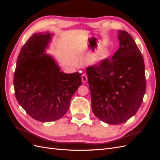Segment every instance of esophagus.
Instances as JSON below:
<instances>
[{"mask_svg": "<svg viewBox=\"0 0 160 160\" xmlns=\"http://www.w3.org/2000/svg\"><path fill=\"white\" fill-rule=\"evenodd\" d=\"M81 80L83 81V83H86L88 81V76L85 74H83L81 75Z\"/></svg>", "mask_w": 160, "mask_h": 160, "instance_id": "esophagus-1", "label": "esophagus"}]
</instances>
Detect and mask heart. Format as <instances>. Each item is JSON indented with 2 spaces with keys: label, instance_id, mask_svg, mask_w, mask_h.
Instances as JSON below:
<instances>
[{
  "label": "heart",
  "instance_id": "heart-1",
  "mask_svg": "<svg viewBox=\"0 0 160 160\" xmlns=\"http://www.w3.org/2000/svg\"><path fill=\"white\" fill-rule=\"evenodd\" d=\"M109 55V51H108V49H103L101 50L100 52H99V57L101 58V59H104V58L107 57Z\"/></svg>",
  "mask_w": 160,
  "mask_h": 160
}]
</instances>
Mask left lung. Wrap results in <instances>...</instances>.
Here are the masks:
<instances>
[{
  "mask_svg": "<svg viewBox=\"0 0 160 160\" xmlns=\"http://www.w3.org/2000/svg\"><path fill=\"white\" fill-rule=\"evenodd\" d=\"M118 32L120 47L111 60L86 69L92 111L101 121L113 125L127 122L137 113L146 90L142 52L129 33Z\"/></svg>",
  "mask_w": 160,
  "mask_h": 160,
  "instance_id": "obj_1",
  "label": "left lung"
}]
</instances>
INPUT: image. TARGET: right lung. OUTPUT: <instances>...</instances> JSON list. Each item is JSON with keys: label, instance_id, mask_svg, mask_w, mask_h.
<instances>
[{"label": "right lung", "instance_id": "1", "mask_svg": "<svg viewBox=\"0 0 160 160\" xmlns=\"http://www.w3.org/2000/svg\"><path fill=\"white\" fill-rule=\"evenodd\" d=\"M51 37L48 31L28 38L19 53L14 75L18 103L32 118L41 122L61 118L82 85L81 73L61 72L54 59L45 53Z\"/></svg>", "mask_w": 160, "mask_h": 160}]
</instances>
